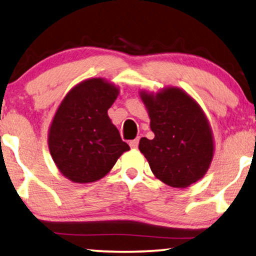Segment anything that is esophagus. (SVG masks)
Returning a JSON list of instances; mask_svg holds the SVG:
<instances>
[{
	"label": "esophagus",
	"mask_w": 256,
	"mask_h": 256,
	"mask_svg": "<svg viewBox=\"0 0 256 256\" xmlns=\"http://www.w3.org/2000/svg\"><path fill=\"white\" fill-rule=\"evenodd\" d=\"M138 141L140 140L138 138H135V140H132V141H130L129 142V146H130V148H138Z\"/></svg>",
	"instance_id": "obj_1"
}]
</instances>
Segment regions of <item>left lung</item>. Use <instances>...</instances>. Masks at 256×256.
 <instances>
[{
	"label": "left lung",
	"mask_w": 256,
	"mask_h": 256,
	"mask_svg": "<svg viewBox=\"0 0 256 256\" xmlns=\"http://www.w3.org/2000/svg\"><path fill=\"white\" fill-rule=\"evenodd\" d=\"M141 98L155 138H142L138 149L154 174L172 188L196 183L206 174L214 152L211 128L202 108L174 87L156 96L142 92Z\"/></svg>",
	"instance_id": "8db88e82"
}]
</instances>
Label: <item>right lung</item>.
<instances>
[{"instance_id":"right-lung-1","label":"right lung","mask_w":256,"mask_h":256,"mask_svg":"<svg viewBox=\"0 0 256 256\" xmlns=\"http://www.w3.org/2000/svg\"><path fill=\"white\" fill-rule=\"evenodd\" d=\"M118 94L116 87L104 79H88L70 90L57 110L48 132V149L70 180H99L130 149L107 114Z\"/></svg>"}]
</instances>
